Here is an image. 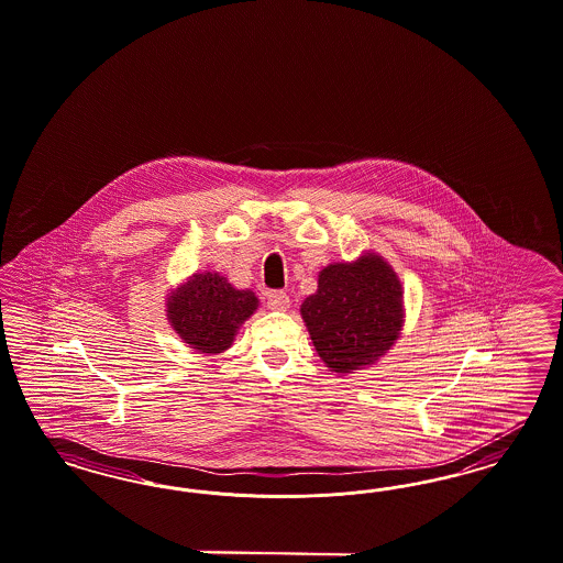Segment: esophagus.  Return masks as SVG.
<instances>
[{"label":"esophagus","mask_w":563,"mask_h":563,"mask_svg":"<svg viewBox=\"0 0 563 563\" xmlns=\"http://www.w3.org/2000/svg\"><path fill=\"white\" fill-rule=\"evenodd\" d=\"M267 307L273 311H286V309H290V296L282 290L269 291Z\"/></svg>","instance_id":"34e87169"}]
</instances>
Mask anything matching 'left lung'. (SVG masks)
I'll return each instance as SVG.
<instances>
[{"label":"left lung","mask_w":563,"mask_h":563,"mask_svg":"<svg viewBox=\"0 0 563 563\" xmlns=\"http://www.w3.org/2000/svg\"><path fill=\"white\" fill-rule=\"evenodd\" d=\"M312 346L338 375L374 365L402 328V288L375 252L319 273L317 291L300 305Z\"/></svg>","instance_id":"left-lung-1"}]
</instances>
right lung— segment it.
Here are the masks:
<instances>
[{"mask_svg":"<svg viewBox=\"0 0 563 563\" xmlns=\"http://www.w3.org/2000/svg\"><path fill=\"white\" fill-rule=\"evenodd\" d=\"M258 309L252 290H235L219 273H194L167 298L168 323L196 353L228 351L240 325Z\"/></svg>","mask_w":563,"mask_h":563,"instance_id":"add662e5","label":"right lung"}]
</instances>
